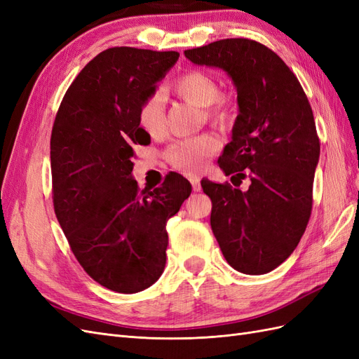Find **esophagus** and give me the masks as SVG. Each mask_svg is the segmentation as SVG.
Returning <instances> with one entry per match:
<instances>
[{
    "mask_svg": "<svg viewBox=\"0 0 359 359\" xmlns=\"http://www.w3.org/2000/svg\"><path fill=\"white\" fill-rule=\"evenodd\" d=\"M189 180H190V182H191L193 191H199V190H201V180H199V177H190Z\"/></svg>",
    "mask_w": 359,
    "mask_h": 359,
    "instance_id": "34e87169",
    "label": "esophagus"
}]
</instances>
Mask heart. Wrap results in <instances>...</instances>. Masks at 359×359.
<instances>
[{
    "label": "heart",
    "instance_id": "1",
    "mask_svg": "<svg viewBox=\"0 0 359 359\" xmlns=\"http://www.w3.org/2000/svg\"><path fill=\"white\" fill-rule=\"evenodd\" d=\"M172 91L178 99L202 107L205 121L215 126L229 124L235 115V106L229 95L219 93V83L214 76L203 70H190L181 74L173 82ZM136 121L140 130L151 137H161L168 130L165 103L161 95L153 93L140 102ZM220 149V140L214 135H201L196 137L182 139L173 144L166 153L172 168L187 173L201 172L208 158Z\"/></svg>",
    "mask_w": 359,
    "mask_h": 359
}]
</instances>
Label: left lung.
I'll return each instance as SVG.
<instances>
[{"instance_id": "obj_1", "label": "left lung", "mask_w": 359, "mask_h": 359, "mask_svg": "<svg viewBox=\"0 0 359 359\" xmlns=\"http://www.w3.org/2000/svg\"><path fill=\"white\" fill-rule=\"evenodd\" d=\"M184 55L223 69L236 86L240 114L219 166L240 184L248 178V190L201 184L227 264L244 274H266L293 253L311 215L320 154L311 106L285 61L259 41L223 39Z\"/></svg>"}]
</instances>
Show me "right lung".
<instances>
[{
  "instance_id": "add662e5",
  "label": "right lung",
  "mask_w": 359,
  "mask_h": 359,
  "mask_svg": "<svg viewBox=\"0 0 359 359\" xmlns=\"http://www.w3.org/2000/svg\"><path fill=\"white\" fill-rule=\"evenodd\" d=\"M175 50L109 48L76 76L50 135L53 210L74 257L97 283L118 293L154 285L166 264V223L190 193L180 173L140 191L135 145L151 137L137 107L177 62Z\"/></svg>"
}]
</instances>
